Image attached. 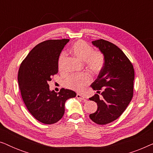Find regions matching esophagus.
I'll return each instance as SVG.
<instances>
[{
    "mask_svg": "<svg viewBox=\"0 0 153 153\" xmlns=\"http://www.w3.org/2000/svg\"><path fill=\"white\" fill-rule=\"evenodd\" d=\"M76 97L78 98V99H80V100H85V97L83 95H81V94H77L76 95Z\"/></svg>",
    "mask_w": 153,
    "mask_h": 153,
    "instance_id": "esophagus-1",
    "label": "esophagus"
}]
</instances>
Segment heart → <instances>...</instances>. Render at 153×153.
Instances as JSON below:
<instances>
[{"label":"heart","instance_id":"1","mask_svg":"<svg viewBox=\"0 0 153 153\" xmlns=\"http://www.w3.org/2000/svg\"><path fill=\"white\" fill-rule=\"evenodd\" d=\"M71 51L73 55L79 59L85 61V67L93 73H97L103 68L104 63V55L100 51H93L91 46L85 42L79 40L72 46ZM65 58V55L62 53L58 60V67L61 68ZM91 81V76L87 73L74 74L68 77L65 81L67 86L76 91H81Z\"/></svg>","mask_w":153,"mask_h":153}]
</instances>
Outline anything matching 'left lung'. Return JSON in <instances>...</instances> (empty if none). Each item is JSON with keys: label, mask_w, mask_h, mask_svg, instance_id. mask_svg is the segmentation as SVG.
Wrapping results in <instances>:
<instances>
[{"label": "left lung", "mask_w": 153, "mask_h": 153, "mask_svg": "<svg viewBox=\"0 0 153 153\" xmlns=\"http://www.w3.org/2000/svg\"><path fill=\"white\" fill-rule=\"evenodd\" d=\"M104 57L103 68L92 88L95 94L90 100L95 102L97 109L89 117L98 125H106L116 120L125 111L133 97L134 70L132 64L120 49L111 42L97 39L92 42Z\"/></svg>", "instance_id": "1"}]
</instances>
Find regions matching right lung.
<instances>
[{
  "label": "right lung",
  "mask_w": 153,
  "mask_h": 153,
  "mask_svg": "<svg viewBox=\"0 0 153 153\" xmlns=\"http://www.w3.org/2000/svg\"><path fill=\"white\" fill-rule=\"evenodd\" d=\"M68 39H50L38 44L21 64L18 83L25 105L44 124L57 123L63 116L66 100L76 97L70 89L50 91L49 81L58 72V58Z\"/></svg>",
  "instance_id": "right-lung-1"
}]
</instances>
